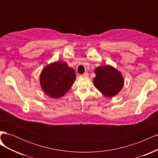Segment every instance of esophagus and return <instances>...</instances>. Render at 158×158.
I'll use <instances>...</instances> for the list:
<instances>
[{
  "label": "esophagus",
  "instance_id": "1",
  "mask_svg": "<svg viewBox=\"0 0 158 158\" xmlns=\"http://www.w3.org/2000/svg\"><path fill=\"white\" fill-rule=\"evenodd\" d=\"M82 75L84 76H88L89 75V74H88V73H87V72H85V73H84Z\"/></svg>",
  "mask_w": 158,
  "mask_h": 158
}]
</instances>
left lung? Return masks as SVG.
<instances>
[{"label": "left lung", "instance_id": "left-lung-1", "mask_svg": "<svg viewBox=\"0 0 158 158\" xmlns=\"http://www.w3.org/2000/svg\"><path fill=\"white\" fill-rule=\"evenodd\" d=\"M94 84L96 88L107 97H113L121 90L124 81L120 72L109 65L95 69Z\"/></svg>", "mask_w": 158, "mask_h": 158}]
</instances>
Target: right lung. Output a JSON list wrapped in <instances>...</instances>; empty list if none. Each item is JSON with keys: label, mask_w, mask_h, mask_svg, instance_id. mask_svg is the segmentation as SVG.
I'll return each instance as SVG.
<instances>
[{"label": "right lung", "mask_w": 158, "mask_h": 158, "mask_svg": "<svg viewBox=\"0 0 158 158\" xmlns=\"http://www.w3.org/2000/svg\"><path fill=\"white\" fill-rule=\"evenodd\" d=\"M76 79L74 70L63 62L47 66L40 76L41 86L47 95L59 98L68 92Z\"/></svg>", "instance_id": "1"}]
</instances>
